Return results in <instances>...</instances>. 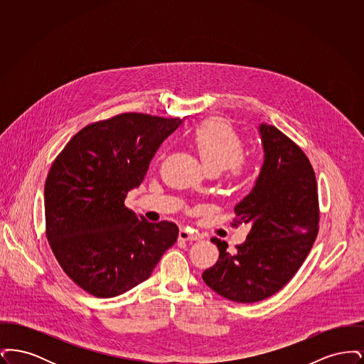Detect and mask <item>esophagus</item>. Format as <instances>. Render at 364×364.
Listing matches in <instances>:
<instances>
[{"instance_id":"1","label":"esophagus","mask_w":364,"mask_h":364,"mask_svg":"<svg viewBox=\"0 0 364 364\" xmlns=\"http://www.w3.org/2000/svg\"><path fill=\"white\" fill-rule=\"evenodd\" d=\"M178 239L180 240H187V242L188 240L193 242V240H199L200 236L198 233H195L190 228H181L180 232H178Z\"/></svg>"}]
</instances>
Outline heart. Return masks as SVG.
I'll return each instance as SVG.
<instances>
[{
  "label": "heart",
  "mask_w": 364,
  "mask_h": 364,
  "mask_svg": "<svg viewBox=\"0 0 364 364\" xmlns=\"http://www.w3.org/2000/svg\"><path fill=\"white\" fill-rule=\"evenodd\" d=\"M191 143L208 171H229L232 180L247 178L250 162L242 158V136L224 120L211 119L198 125L191 134Z\"/></svg>",
  "instance_id": "b5f03b06"
}]
</instances>
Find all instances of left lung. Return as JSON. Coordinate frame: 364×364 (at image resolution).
<instances>
[{
	"instance_id": "left-lung-1",
	"label": "left lung",
	"mask_w": 364,
	"mask_h": 364,
	"mask_svg": "<svg viewBox=\"0 0 364 364\" xmlns=\"http://www.w3.org/2000/svg\"><path fill=\"white\" fill-rule=\"evenodd\" d=\"M263 165L251 192L236 205L233 225L251 226L245 242L220 257L202 277L214 292L237 303L277 294L307 258L318 235L316 178L303 150L273 125L260 124Z\"/></svg>"
}]
</instances>
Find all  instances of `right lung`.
Segmentation results:
<instances>
[{"label":"right lung","instance_id":"obj_1","mask_svg":"<svg viewBox=\"0 0 364 364\" xmlns=\"http://www.w3.org/2000/svg\"><path fill=\"white\" fill-rule=\"evenodd\" d=\"M181 124L122 113L88 124L54 159L45 183L46 237L67 276L87 294L114 297L151 276L173 245V223L125 208L153 156Z\"/></svg>","mask_w":364,"mask_h":364}]
</instances>
